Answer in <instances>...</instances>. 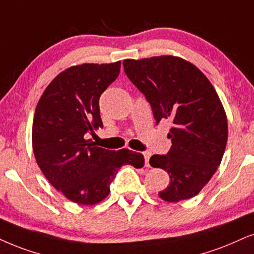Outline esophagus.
I'll return each mask as SVG.
<instances>
[{
	"mask_svg": "<svg viewBox=\"0 0 254 254\" xmlns=\"http://www.w3.org/2000/svg\"><path fill=\"white\" fill-rule=\"evenodd\" d=\"M143 155H144V159H145V165L146 166H150L149 159H150V157H151V152H150V151H145V152H143Z\"/></svg>",
	"mask_w": 254,
	"mask_h": 254,
	"instance_id": "obj_1",
	"label": "esophagus"
}]
</instances>
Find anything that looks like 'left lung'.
<instances>
[{
	"label": "left lung",
	"mask_w": 254,
	"mask_h": 254,
	"mask_svg": "<svg viewBox=\"0 0 254 254\" xmlns=\"http://www.w3.org/2000/svg\"><path fill=\"white\" fill-rule=\"evenodd\" d=\"M124 71L152 108L158 124L172 122L166 155L150 165L165 170L170 184L158 195L176 203L194 197L220 165L227 142V118L219 96L193 64L176 56L124 60Z\"/></svg>",
	"instance_id": "1"
}]
</instances>
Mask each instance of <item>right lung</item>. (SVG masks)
<instances>
[{
    "mask_svg": "<svg viewBox=\"0 0 254 254\" xmlns=\"http://www.w3.org/2000/svg\"><path fill=\"white\" fill-rule=\"evenodd\" d=\"M120 71L121 61L70 66L47 86L35 110L33 150L37 165L50 184L76 204L94 205L107 198L123 165L144 166L142 153L102 149L85 139L86 133L103 127L99 97Z\"/></svg>",
    "mask_w": 254,
    "mask_h": 254,
    "instance_id": "right-lung-1",
    "label": "right lung"
}]
</instances>
